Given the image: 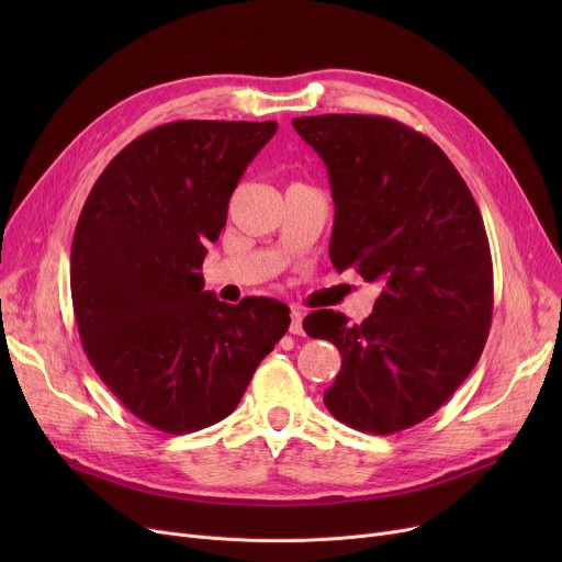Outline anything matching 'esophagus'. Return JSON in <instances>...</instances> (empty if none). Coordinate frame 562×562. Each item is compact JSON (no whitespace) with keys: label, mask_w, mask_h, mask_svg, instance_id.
Here are the masks:
<instances>
[{"label":"esophagus","mask_w":562,"mask_h":562,"mask_svg":"<svg viewBox=\"0 0 562 562\" xmlns=\"http://www.w3.org/2000/svg\"><path fill=\"white\" fill-rule=\"evenodd\" d=\"M291 335H303V312L291 307V326H289Z\"/></svg>","instance_id":"esophagus-1"}]
</instances>
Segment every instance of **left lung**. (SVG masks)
I'll use <instances>...</instances> for the list:
<instances>
[{
    "mask_svg": "<svg viewBox=\"0 0 562 562\" xmlns=\"http://www.w3.org/2000/svg\"><path fill=\"white\" fill-rule=\"evenodd\" d=\"M293 127L330 175L333 266L380 284L360 326L333 310L303 321L341 356L323 401L362 432L412 428L453 396L490 335L494 276L479 204L441 147L392 117L326 113Z\"/></svg>",
    "mask_w": 562,
    "mask_h": 562,
    "instance_id": "8db88e82",
    "label": "left lung"
}]
</instances>
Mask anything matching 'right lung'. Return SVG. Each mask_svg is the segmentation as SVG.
Wrapping results in <instances>:
<instances>
[{
  "mask_svg": "<svg viewBox=\"0 0 562 562\" xmlns=\"http://www.w3.org/2000/svg\"><path fill=\"white\" fill-rule=\"evenodd\" d=\"M276 121H177L134 138L102 170L70 252L81 346L111 394L168 435L214 426L289 330L271 299L221 303L202 291L246 166Z\"/></svg>",
  "mask_w": 562,
  "mask_h": 562,
  "instance_id": "add662e5",
  "label": "right lung"
}]
</instances>
